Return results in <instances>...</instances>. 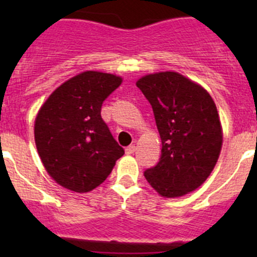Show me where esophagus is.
Masks as SVG:
<instances>
[{"mask_svg": "<svg viewBox=\"0 0 257 257\" xmlns=\"http://www.w3.org/2000/svg\"><path fill=\"white\" fill-rule=\"evenodd\" d=\"M134 152H136V145H129V147L125 148L126 154H133Z\"/></svg>", "mask_w": 257, "mask_h": 257, "instance_id": "esophagus-1", "label": "esophagus"}]
</instances>
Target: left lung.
<instances>
[{
  "instance_id": "obj_1",
  "label": "left lung",
  "mask_w": 257,
  "mask_h": 257,
  "mask_svg": "<svg viewBox=\"0 0 257 257\" xmlns=\"http://www.w3.org/2000/svg\"><path fill=\"white\" fill-rule=\"evenodd\" d=\"M154 112L162 157L144 177L163 198L196 190L211 174L222 147V126L214 99L199 83L178 72H158L137 80Z\"/></svg>"
}]
</instances>
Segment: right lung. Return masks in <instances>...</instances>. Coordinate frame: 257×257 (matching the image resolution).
<instances>
[{
    "instance_id": "obj_1",
    "label": "right lung",
    "mask_w": 257,
    "mask_h": 257,
    "mask_svg": "<svg viewBox=\"0 0 257 257\" xmlns=\"http://www.w3.org/2000/svg\"><path fill=\"white\" fill-rule=\"evenodd\" d=\"M120 76L85 71L51 93L35 120V143L48 175L63 188L88 193L107 179L124 149L100 116Z\"/></svg>"
}]
</instances>
